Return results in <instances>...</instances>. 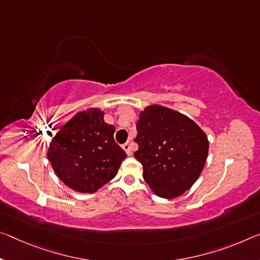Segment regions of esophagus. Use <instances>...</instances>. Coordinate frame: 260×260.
<instances>
[{
	"instance_id": "34e87169",
	"label": "esophagus",
	"mask_w": 260,
	"mask_h": 260,
	"mask_svg": "<svg viewBox=\"0 0 260 260\" xmlns=\"http://www.w3.org/2000/svg\"><path fill=\"white\" fill-rule=\"evenodd\" d=\"M122 149L126 151V154L128 155V156L132 155V149H131V143H129V142H126L125 145L122 146Z\"/></svg>"
}]
</instances>
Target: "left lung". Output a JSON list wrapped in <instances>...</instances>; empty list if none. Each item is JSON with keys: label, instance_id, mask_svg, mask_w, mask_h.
Segmentation results:
<instances>
[{"label": "left lung", "instance_id": "obj_1", "mask_svg": "<svg viewBox=\"0 0 260 260\" xmlns=\"http://www.w3.org/2000/svg\"><path fill=\"white\" fill-rule=\"evenodd\" d=\"M134 152L143 167V179L164 199L184 194L197 182L208 156L205 132L187 115L154 104L140 111Z\"/></svg>", "mask_w": 260, "mask_h": 260}]
</instances>
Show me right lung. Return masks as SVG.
<instances>
[{"mask_svg": "<svg viewBox=\"0 0 260 260\" xmlns=\"http://www.w3.org/2000/svg\"><path fill=\"white\" fill-rule=\"evenodd\" d=\"M115 128L104 121V111H78L53 137L47 158L55 175L75 192L93 193L113 179L126 158L114 141Z\"/></svg>", "mask_w": 260, "mask_h": 260, "instance_id": "obj_1", "label": "right lung"}]
</instances>
